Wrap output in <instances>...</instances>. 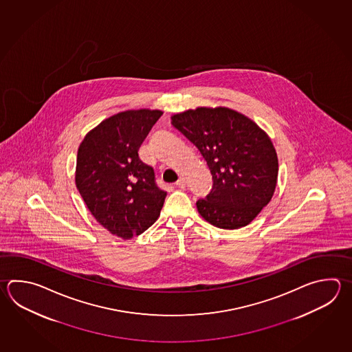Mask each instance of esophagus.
<instances>
[{
	"instance_id": "1",
	"label": "esophagus",
	"mask_w": 352,
	"mask_h": 352,
	"mask_svg": "<svg viewBox=\"0 0 352 352\" xmlns=\"http://www.w3.org/2000/svg\"><path fill=\"white\" fill-rule=\"evenodd\" d=\"M175 186L177 187L180 188V189H183V188H186V179L184 178H182L180 177L179 179H178V182L175 183Z\"/></svg>"
}]
</instances>
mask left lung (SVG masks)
I'll return each instance as SVG.
<instances>
[{
    "instance_id": "1",
    "label": "left lung",
    "mask_w": 352,
    "mask_h": 352,
    "mask_svg": "<svg viewBox=\"0 0 352 352\" xmlns=\"http://www.w3.org/2000/svg\"><path fill=\"white\" fill-rule=\"evenodd\" d=\"M173 126L207 162L213 187L197 201L199 214L222 230H237L272 198L278 159L271 139L254 122L228 108H197L173 115Z\"/></svg>"
}]
</instances>
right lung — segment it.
<instances>
[{"instance_id": "1", "label": "right lung", "mask_w": 352, "mask_h": 352, "mask_svg": "<svg viewBox=\"0 0 352 352\" xmlns=\"http://www.w3.org/2000/svg\"><path fill=\"white\" fill-rule=\"evenodd\" d=\"M160 110H128L89 131L80 144L75 182L87 208L104 228L130 239L158 219L166 192L138 151Z\"/></svg>"}]
</instances>
